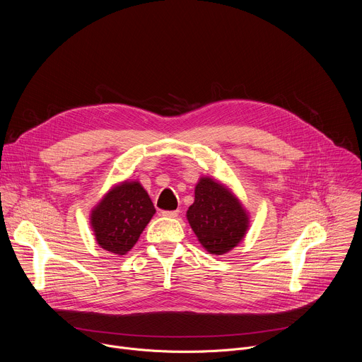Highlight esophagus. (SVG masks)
Returning <instances> with one entry per match:
<instances>
[{"mask_svg": "<svg viewBox=\"0 0 362 362\" xmlns=\"http://www.w3.org/2000/svg\"><path fill=\"white\" fill-rule=\"evenodd\" d=\"M162 215L168 216V218H176L179 215V211H163Z\"/></svg>", "mask_w": 362, "mask_h": 362, "instance_id": "34e87169", "label": "esophagus"}]
</instances>
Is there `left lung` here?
<instances>
[{
	"label": "left lung",
	"mask_w": 362,
	"mask_h": 362,
	"mask_svg": "<svg viewBox=\"0 0 362 362\" xmlns=\"http://www.w3.org/2000/svg\"><path fill=\"white\" fill-rule=\"evenodd\" d=\"M187 221L203 247L214 255L235 247L247 229V216L238 199L209 177L197 183Z\"/></svg>",
	"instance_id": "left-lung-1"
}]
</instances>
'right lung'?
I'll use <instances>...</instances> for the list:
<instances>
[{"mask_svg": "<svg viewBox=\"0 0 362 362\" xmlns=\"http://www.w3.org/2000/svg\"><path fill=\"white\" fill-rule=\"evenodd\" d=\"M156 212L140 183L116 186L93 211L91 225L97 243L112 253L124 255Z\"/></svg>", "mask_w": 362, "mask_h": 362, "instance_id": "1", "label": "right lung"}]
</instances>
